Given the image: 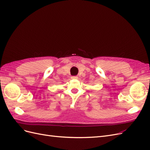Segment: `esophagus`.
I'll return each instance as SVG.
<instances>
[{
	"label": "esophagus",
	"instance_id": "obj_1",
	"mask_svg": "<svg viewBox=\"0 0 150 150\" xmlns=\"http://www.w3.org/2000/svg\"><path fill=\"white\" fill-rule=\"evenodd\" d=\"M71 78L73 79H78V77H77V76H72Z\"/></svg>",
	"mask_w": 150,
	"mask_h": 150
}]
</instances>
